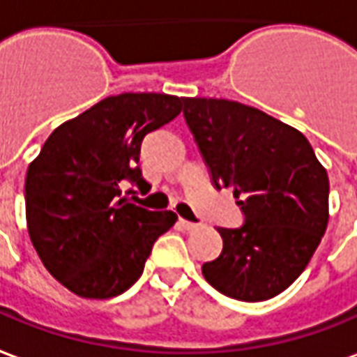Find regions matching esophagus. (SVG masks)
Returning a JSON list of instances; mask_svg holds the SVG:
<instances>
[{
    "instance_id": "34e87169",
    "label": "esophagus",
    "mask_w": 357,
    "mask_h": 357,
    "mask_svg": "<svg viewBox=\"0 0 357 357\" xmlns=\"http://www.w3.org/2000/svg\"><path fill=\"white\" fill-rule=\"evenodd\" d=\"M178 223H181V227L186 231H194L198 229V223H192V221H186V220H178Z\"/></svg>"
}]
</instances>
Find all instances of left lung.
Instances as JSON below:
<instances>
[{
    "label": "left lung",
    "mask_w": 357,
    "mask_h": 357,
    "mask_svg": "<svg viewBox=\"0 0 357 357\" xmlns=\"http://www.w3.org/2000/svg\"><path fill=\"white\" fill-rule=\"evenodd\" d=\"M184 118L215 188H233L245 213L220 227L223 250L202 274L223 296L266 301L296 282L328 223V174L307 137L255 107L186 97Z\"/></svg>",
    "instance_id": "1"
}]
</instances>
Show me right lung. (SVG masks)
Listing matches in <instances>:
<instances>
[{
    "instance_id": "right-lung-1",
    "label": "right lung",
    "mask_w": 357,
    "mask_h": 357,
    "mask_svg": "<svg viewBox=\"0 0 357 357\" xmlns=\"http://www.w3.org/2000/svg\"><path fill=\"white\" fill-rule=\"evenodd\" d=\"M181 110L183 99L165 93L107 97L56 128L29 165L26 229L46 270L71 294H124L174 225L173 211L128 204L122 183L149 186L137 167L142 139Z\"/></svg>"
}]
</instances>
